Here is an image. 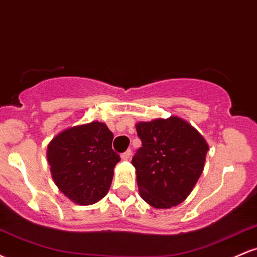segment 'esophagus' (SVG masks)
Returning a JSON list of instances; mask_svg holds the SVG:
<instances>
[{
    "label": "esophagus",
    "mask_w": 257,
    "mask_h": 257,
    "mask_svg": "<svg viewBox=\"0 0 257 257\" xmlns=\"http://www.w3.org/2000/svg\"><path fill=\"white\" fill-rule=\"evenodd\" d=\"M131 156H132V150H126L125 152H123L122 155H120V158H122L123 161H126V159L131 158Z\"/></svg>",
    "instance_id": "34e87169"
}]
</instances>
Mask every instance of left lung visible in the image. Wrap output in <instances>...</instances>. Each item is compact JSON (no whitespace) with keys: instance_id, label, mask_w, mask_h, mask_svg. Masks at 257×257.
<instances>
[{"instance_id":"1","label":"left lung","mask_w":257,"mask_h":257,"mask_svg":"<svg viewBox=\"0 0 257 257\" xmlns=\"http://www.w3.org/2000/svg\"><path fill=\"white\" fill-rule=\"evenodd\" d=\"M143 146L132 159L145 202L169 209L187 198L203 172L208 144L179 117L137 124Z\"/></svg>"}]
</instances>
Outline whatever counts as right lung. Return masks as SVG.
<instances>
[{"label": "right lung", "instance_id": "1", "mask_svg": "<svg viewBox=\"0 0 257 257\" xmlns=\"http://www.w3.org/2000/svg\"><path fill=\"white\" fill-rule=\"evenodd\" d=\"M112 140L106 124L91 122L66 129L51 141L47 158L53 180L67 198L89 205L106 196L120 161Z\"/></svg>", "mask_w": 257, "mask_h": 257}]
</instances>
